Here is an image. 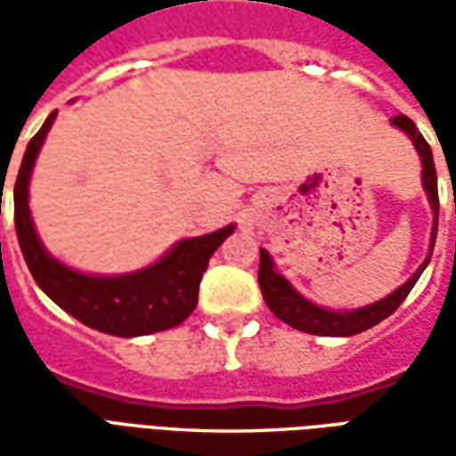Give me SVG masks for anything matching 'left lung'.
I'll use <instances>...</instances> for the list:
<instances>
[{
	"label": "left lung",
	"instance_id": "left-lung-1",
	"mask_svg": "<svg viewBox=\"0 0 456 456\" xmlns=\"http://www.w3.org/2000/svg\"><path fill=\"white\" fill-rule=\"evenodd\" d=\"M393 124L403 129L415 143V149L420 153L422 159V185H425V192L430 198L432 212H435V224H432V241H430V254L425 258L415 273H412L405 283H403L395 293H391L388 297H383L373 305L359 307V310H352V313H332V310H325V307L313 305L310 300L297 293L296 288L288 283L286 278L273 271V261L268 256V251L261 248V261H258V286H261V293H264V300H266L268 310L286 325L296 327L300 332H307V335H320V337H352L359 335L369 327L379 325L381 320H386L388 315H393L403 300L408 297V293L412 290V286L418 283V278L425 271V266L430 264L432 248H435V237H437V215H440V198H437V170H435V160H432L430 143L425 141L420 131L415 129L412 119H408L405 114H398L393 117Z\"/></svg>",
	"mask_w": 456,
	"mask_h": 456
}]
</instances>
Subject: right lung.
Masks as SVG:
<instances>
[{
    "label": "right lung",
    "mask_w": 456,
    "mask_h": 456,
    "mask_svg": "<svg viewBox=\"0 0 456 456\" xmlns=\"http://www.w3.org/2000/svg\"><path fill=\"white\" fill-rule=\"evenodd\" d=\"M55 114L51 112L28 141L14 185L16 237L31 276L65 313L104 335L139 337L178 327L198 305L200 281L209 256L234 232V224L205 237L183 239L159 264L129 276H85L58 264L41 247L28 212V178Z\"/></svg>",
    "instance_id": "1"
}]
</instances>
